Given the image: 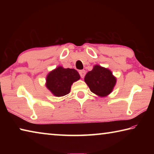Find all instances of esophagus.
Segmentation results:
<instances>
[{"instance_id":"1","label":"esophagus","mask_w":154,"mask_h":154,"mask_svg":"<svg viewBox=\"0 0 154 154\" xmlns=\"http://www.w3.org/2000/svg\"><path fill=\"white\" fill-rule=\"evenodd\" d=\"M79 73L80 75V76L82 78H83L85 75V70H81V71H79Z\"/></svg>"}]
</instances>
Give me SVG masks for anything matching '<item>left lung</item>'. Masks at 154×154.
I'll use <instances>...</instances> for the list:
<instances>
[{
    "mask_svg": "<svg viewBox=\"0 0 154 154\" xmlns=\"http://www.w3.org/2000/svg\"><path fill=\"white\" fill-rule=\"evenodd\" d=\"M85 82L91 92L100 96H105L110 94L116 83L111 71L99 65H96L85 77Z\"/></svg>",
    "mask_w": 154,
    "mask_h": 154,
    "instance_id": "left-lung-1",
    "label": "left lung"
}]
</instances>
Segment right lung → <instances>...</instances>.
Here are the masks:
<instances>
[{
  "instance_id": "obj_1",
  "label": "right lung",
  "mask_w": 154,
  "mask_h": 154,
  "mask_svg": "<svg viewBox=\"0 0 154 154\" xmlns=\"http://www.w3.org/2000/svg\"><path fill=\"white\" fill-rule=\"evenodd\" d=\"M80 79V75L73 69L58 66L49 72L46 79V86L56 96L68 94L72 83Z\"/></svg>"
}]
</instances>
